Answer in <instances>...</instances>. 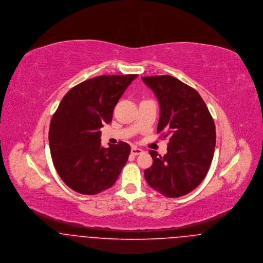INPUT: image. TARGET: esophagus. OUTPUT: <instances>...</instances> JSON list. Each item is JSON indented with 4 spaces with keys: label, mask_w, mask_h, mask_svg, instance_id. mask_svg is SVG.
Wrapping results in <instances>:
<instances>
[{
    "label": "esophagus",
    "mask_w": 263,
    "mask_h": 263,
    "mask_svg": "<svg viewBox=\"0 0 263 263\" xmlns=\"http://www.w3.org/2000/svg\"><path fill=\"white\" fill-rule=\"evenodd\" d=\"M130 153H132V155H134V156H138V155H140V154L143 153V150L140 149V148H137V147H133L132 150H130Z\"/></svg>",
    "instance_id": "esophagus-1"
}]
</instances>
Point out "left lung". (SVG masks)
Listing matches in <instances>:
<instances>
[{"label": "left lung", "mask_w": 263, "mask_h": 263, "mask_svg": "<svg viewBox=\"0 0 263 263\" xmlns=\"http://www.w3.org/2000/svg\"><path fill=\"white\" fill-rule=\"evenodd\" d=\"M159 104L157 133L169 137L167 154L149 151L153 165L144 172L151 187L179 197L197 187L208 174L216 147V126L196 90L172 76L142 77Z\"/></svg>", "instance_id": "1"}]
</instances>
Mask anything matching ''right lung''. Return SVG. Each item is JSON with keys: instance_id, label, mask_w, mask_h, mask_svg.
Segmentation results:
<instances>
[{"instance_id": "obj_1", "label": "right lung", "mask_w": 263, "mask_h": 263, "mask_svg": "<svg viewBox=\"0 0 263 263\" xmlns=\"http://www.w3.org/2000/svg\"><path fill=\"white\" fill-rule=\"evenodd\" d=\"M138 75H103L73 87L52 115L48 142L62 180L76 192L94 195L111 187L126 164L124 142L101 146L100 128L112 120L118 100Z\"/></svg>"}]
</instances>
